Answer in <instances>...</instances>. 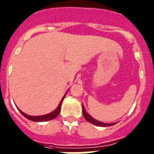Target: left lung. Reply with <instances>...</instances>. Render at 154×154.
<instances>
[{
  "label": "left lung",
  "mask_w": 154,
  "mask_h": 154,
  "mask_svg": "<svg viewBox=\"0 0 154 154\" xmlns=\"http://www.w3.org/2000/svg\"><path fill=\"white\" fill-rule=\"evenodd\" d=\"M83 116L85 118L86 120H88V122L91 123V124H93L95 125H97V126H100V127H107V126H112V125H114L116 123H112V124H106V123H103V122H100V121H98V120H95L93 118L91 117L89 114H88L87 112L85 111L84 108H83Z\"/></svg>",
  "instance_id": "obj_1"
}]
</instances>
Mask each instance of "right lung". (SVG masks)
I'll return each instance as SVG.
<instances>
[{
	"label": "right lung",
	"mask_w": 154,
	"mask_h": 154,
	"mask_svg": "<svg viewBox=\"0 0 154 154\" xmlns=\"http://www.w3.org/2000/svg\"><path fill=\"white\" fill-rule=\"evenodd\" d=\"M65 98V96L63 97V99L61 100L60 103L58 104V108H56L55 110L52 112L51 113H49V114H46V115H44V116H29L26 113L22 112L21 110L20 111V112L22 114V115L25 116L26 118L29 119V120H32V121H36V122H42V121H48V120H53L54 118H56L57 116H58L59 112H60V110H61V104H62V102L63 100V99Z\"/></svg>",
	"instance_id": "add662e5"
}]
</instances>
